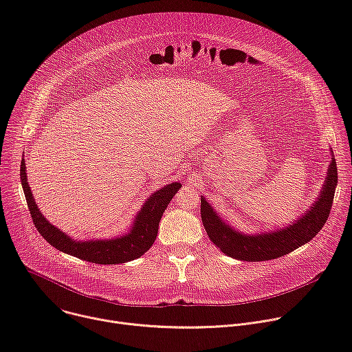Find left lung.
I'll list each match as a JSON object with an SVG mask.
<instances>
[{"label":"left lung","mask_w":352,"mask_h":352,"mask_svg":"<svg viewBox=\"0 0 352 352\" xmlns=\"http://www.w3.org/2000/svg\"><path fill=\"white\" fill-rule=\"evenodd\" d=\"M337 185V164L331 156L326 184L311 210L292 226L276 232L262 235H243L224 224L217 213L202 197L200 199V216L212 242L231 258L246 262L272 261L284 256L294 249L309 242L324 226L334 199Z\"/></svg>","instance_id":"left-lung-1"}]
</instances>
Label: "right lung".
I'll use <instances>...</instances> for the list:
<instances>
[{"label":"right lung","instance_id":"obj_1","mask_svg":"<svg viewBox=\"0 0 352 352\" xmlns=\"http://www.w3.org/2000/svg\"><path fill=\"white\" fill-rule=\"evenodd\" d=\"M21 181L32 220L41 236L50 245L60 249L61 252L97 265L125 263L140 258L146 250H148L157 236L159 223L164 210L181 188L179 182H173L155 192L152 197H148L138 213L133 227L128 235L116 239L76 242L53 224H50L40 213L28 184L26 166L23 160L21 163Z\"/></svg>","mask_w":352,"mask_h":352}]
</instances>
